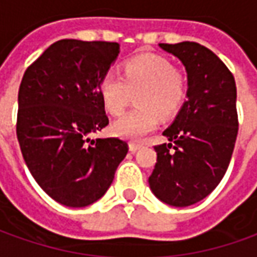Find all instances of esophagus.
<instances>
[{"mask_svg":"<svg viewBox=\"0 0 257 257\" xmlns=\"http://www.w3.org/2000/svg\"><path fill=\"white\" fill-rule=\"evenodd\" d=\"M128 148H130V151L132 152H136L141 148V144H139V143H130V144H128Z\"/></svg>","mask_w":257,"mask_h":257,"instance_id":"esophagus-1","label":"esophagus"}]
</instances>
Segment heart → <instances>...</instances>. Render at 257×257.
Masks as SVG:
<instances>
[{
	"label": "heart",
	"mask_w": 257,
	"mask_h": 257,
	"mask_svg": "<svg viewBox=\"0 0 257 257\" xmlns=\"http://www.w3.org/2000/svg\"><path fill=\"white\" fill-rule=\"evenodd\" d=\"M136 92L139 107L113 124L114 134L121 139L141 140L158 125L159 114L169 116L176 110L185 99L186 78L165 57L141 54L125 61L123 77L107 72L99 84L102 103L113 116L124 111Z\"/></svg>",
	"instance_id": "1"
}]
</instances>
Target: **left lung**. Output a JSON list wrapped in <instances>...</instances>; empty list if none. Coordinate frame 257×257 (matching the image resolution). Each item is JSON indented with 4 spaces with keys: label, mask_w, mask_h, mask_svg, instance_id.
<instances>
[{
    "label": "left lung",
    "mask_w": 257,
    "mask_h": 257,
    "mask_svg": "<svg viewBox=\"0 0 257 257\" xmlns=\"http://www.w3.org/2000/svg\"><path fill=\"white\" fill-rule=\"evenodd\" d=\"M159 47L185 65L187 99L162 133L169 144L155 147L148 183L165 204L187 207L206 199L228 169L238 136L236 85L226 65L201 44Z\"/></svg>",
    "instance_id": "left-lung-1"
}]
</instances>
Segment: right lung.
Wrapping results in <instances>:
<instances>
[{
  "label": "right lung",
  "instance_id": "right-lung-1",
  "mask_svg": "<svg viewBox=\"0 0 257 257\" xmlns=\"http://www.w3.org/2000/svg\"><path fill=\"white\" fill-rule=\"evenodd\" d=\"M120 53L111 42L63 39L25 71L17 136L37 185L57 203L86 207L110 187L128 146L89 134L109 124L99 84Z\"/></svg>",
  "mask_w": 257,
  "mask_h": 257
}]
</instances>
